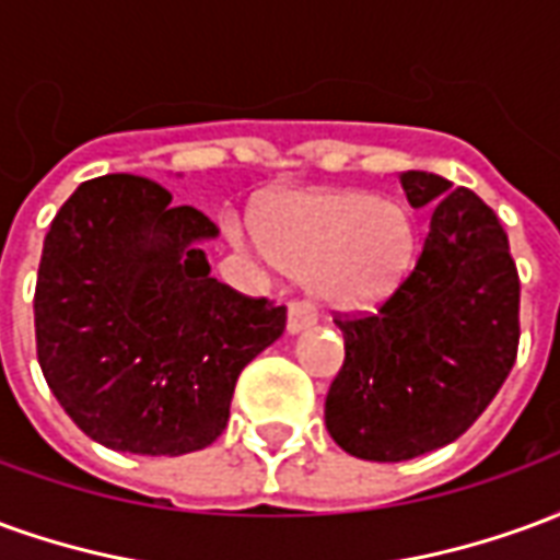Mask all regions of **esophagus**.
<instances>
[{
  "mask_svg": "<svg viewBox=\"0 0 560 560\" xmlns=\"http://www.w3.org/2000/svg\"><path fill=\"white\" fill-rule=\"evenodd\" d=\"M315 312L305 303H291V308H288V332H291V336L312 329L315 327Z\"/></svg>",
  "mask_w": 560,
  "mask_h": 560,
  "instance_id": "1",
  "label": "esophagus"
}]
</instances>
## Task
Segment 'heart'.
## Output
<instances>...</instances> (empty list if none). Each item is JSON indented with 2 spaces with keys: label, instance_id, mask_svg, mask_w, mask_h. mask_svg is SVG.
Instances as JSON below:
<instances>
[{
  "label": "heart",
  "instance_id": "heart-1",
  "mask_svg": "<svg viewBox=\"0 0 560 560\" xmlns=\"http://www.w3.org/2000/svg\"><path fill=\"white\" fill-rule=\"evenodd\" d=\"M260 232L231 231L236 248L260 264L303 276L315 303L353 312L384 300L411 260V221L365 191H296L272 200Z\"/></svg>",
  "mask_w": 560,
  "mask_h": 560
}]
</instances>
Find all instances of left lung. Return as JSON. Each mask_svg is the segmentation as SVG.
<instances>
[{
    "instance_id": "obj_1",
    "label": "left lung",
    "mask_w": 560,
    "mask_h": 560,
    "mask_svg": "<svg viewBox=\"0 0 560 560\" xmlns=\"http://www.w3.org/2000/svg\"><path fill=\"white\" fill-rule=\"evenodd\" d=\"M413 209L432 207L413 269L375 315L345 317V365L327 432L365 462H405L456 441L516 363L518 272L501 221L470 188L401 173Z\"/></svg>"
}]
</instances>
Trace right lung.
Returning <instances> with one entry per match:
<instances>
[{
  "label": "right lung",
  "mask_w": 560,
  "mask_h": 560,
  "mask_svg": "<svg viewBox=\"0 0 560 560\" xmlns=\"http://www.w3.org/2000/svg\"><path fill=\"white\" fill-rule=\"evenodd\" d=\"M147 176L83 183L44 236L35 345L47 387L92 441L185 456L228 425L236 377L284 332V305L209 276L219 228Z\"/></svg>",
  "instance_id": "right-lung-1"
}]
</instances>
